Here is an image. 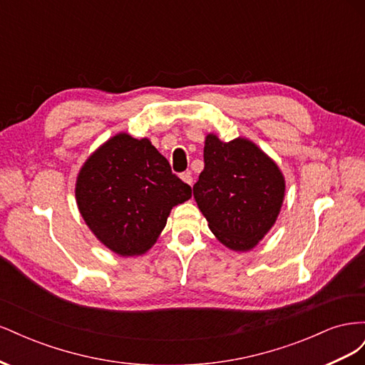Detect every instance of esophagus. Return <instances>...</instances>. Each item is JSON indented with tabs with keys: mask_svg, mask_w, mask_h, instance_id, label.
Masks as SVG:
<instances>
[{
	"mask_svg": "<svg viewBox=\"0 0 365 365\" xmlns=\"http://www.w3.org/2000/svg\"><path fill=\"white\" fill-rule=\"evenodd\" d=\"M181 180H182L185 184H189V185H192V184H193V176H192V173H190V172H184V173H181Z\"/></svg>",
	"mask_w": 365,
	"mask_h": 365,
	"instance_id": "obj_1",
	"label": "esophagus"
}]
</instances>
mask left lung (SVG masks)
Wrapping results in <instances>:
<instances>
[{"instance_id": "obj_1", "label": "left lung", "mask_w": 365, "mask_h": 365, "mask_svg": "<svg viewBox=\"0 0 365 365\" xmlns=\"http://www.w3.org/2000/svg\"><path fill=\"white\" fill-rule=\"evenodd\" d=\"M193 196L212 233L231 250L248 251L277 219L284 180L277 164L254 143L245 138L224 143L210 134Z\"/></svg>"}]
</instances>
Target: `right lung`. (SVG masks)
<instances>
[{
    "label": "right lung",
    "mask_w": 365,
    "mask_h": 365,
    "mask_svg": "<svg viewBox=\"0 0 365 365\" xmlns=\"http://www.w3.org/2000/svg\"><path fill=\"white\" fill-rule=\"evenodd\" d=\"M192 197V187L148 138L118 134L86 160L76 200L86 225L120 256H140L155 244L172 207Z\"/></svg>",
    "instance_id": "right-lung-1"
}]
</instances>
